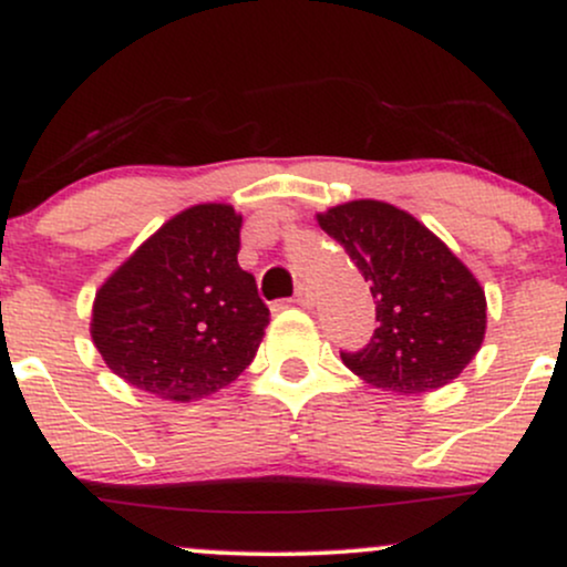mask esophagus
Masks as SVG:
<instances>
[{"mask_svg": "<svg viewBox=\"0 0 567 567\" xmlns=\"http://www.w3.org/2000/svg\"><path fill=\"white\" fill-rule=\"evenodd\" d=\"M292 303L303 306V309H309V306H315V292H311L309 285H301V288L296 290V296H292Z\"/></svg>", "mask_w": 567, "mask_h": 567, "instance_id": "34e87169", "label": "esophagus"}]
</instances>
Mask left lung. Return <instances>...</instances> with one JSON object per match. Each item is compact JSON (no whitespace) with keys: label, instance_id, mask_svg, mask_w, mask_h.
I'll return each mask as SVG.
<instances>
[{"label":"left lung","instance_id":"obj_1","mask_svg":"<svg viewBox=\"0 0 567 567\" xmlns=\"http://www.w3.org/2000/svg\"><path fill=\"white\" fill-rule=\"evenodd\" d=\"M317 220L349 252L375 301L379 328L360 351H341L343 365L400 394L451 383L485 338V290L472 271L386 202H347Z\"/></svg>","mask_w":567,"mask_h":567}]
</instances>
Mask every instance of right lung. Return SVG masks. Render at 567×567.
Here are the masks:
<instances>
[{
  "mask_svg": "<svg viewBox=\"0 0 567 567\" xmlns=\"http://www.w3.org/2000/svg\"><path fill=\"white\" fill-rule=\"evenodd\" d=\"M243 216L194 205L97 290L93 341L135 389L186 402L229 386L256 357L269 306L237 264Z\"/></svg>",
  "mask_w": 567,
  "mask_h": 567,
  "instance_id": "add662e5",
  "label": "right lung"
}]
</instances>
